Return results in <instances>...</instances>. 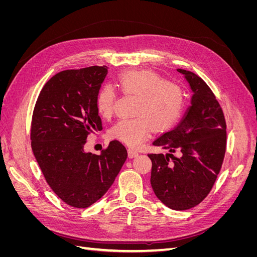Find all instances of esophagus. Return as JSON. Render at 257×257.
Wrapping results in <instances>:
<instances>
[{
	"instance_id": "obj_1",
	"label": "esophagus",
	"mask_w": 257,
	"mask_h": 257,
	"mask_svg": "<svg viewBox=\"0 0 257 257\" xmlns=\"http://www.w3.org/2000/svg\"><path fill=\"white\" fill-rule=\"evenodd\" d=\"M138 154H139V153H138L137 151L133 150V149H128V150H127V155H128V158H130V159H133V158H136Z\"/></svg>"
}]
</instances>
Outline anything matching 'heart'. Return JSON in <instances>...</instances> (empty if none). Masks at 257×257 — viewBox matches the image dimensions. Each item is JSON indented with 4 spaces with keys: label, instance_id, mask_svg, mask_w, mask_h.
<instances>
[{
    "label": "heart",
    "instance_id": "obj_1",
    "mask_svg": "<svg viewBox=\"0 0 257 257\" xmlns=\"http://www.w3.org/2000/svg\"><path fill=\"white\" fill-rule=\"evenodd\" d=\"M125 95L139 97L135 118L122 119L110 130V136L131 148L141 147L151 137L153 130L166 132L180 120L185 107V94L180 84L167 81L150 71H126L118 77ZM116 91L110 83L98 90L95 105L98 114L110 119L116 104Z\"/></svg>",
    "mask_w": 257,
    "mask_h": 257
}]
</instances>
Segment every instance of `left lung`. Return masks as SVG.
Segmentation results:
<instances>
[{"label": "left lung", "instance_id": "1", "mask_svg": "<svg viewBox=\"0 0 257 257\" xmlns=\"http://www.w3.org/2000/svg\"><path fill=\"white\" fill-rule=\"evenodd\" d=\"M178 72L193 91L191 106L176 127L153 142L169 153L148 157L155 195L170 209L188 210L207 197L220 173L226 151V121L208 84L190 71Z\"/></svg>", "mask_w": 257, "mask_h": 257}]
</instances>
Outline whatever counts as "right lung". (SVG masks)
<instances>
[{
    "label": "right lung",
    "instance_id": "1",
    "mask_svg": "<svg viewBox=\"0 0 257 257\" xmlns=\"http://www.w3.org/2000/svg\"><path fill=\"white\" fill-rule=\"evenodd\" d=\"M107 66L62 71L45 83L31 123V146L46 182L74 208H88L110 188L127 158L119 141L99 155L84 152L88 136L100 131L96 94Z\"/></svg>",
    "mask_w": 257,
    "mask_h": 257
}]
</instances>
